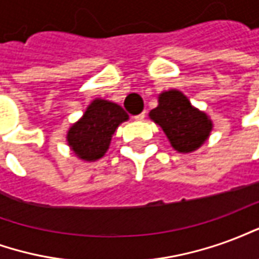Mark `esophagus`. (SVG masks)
Returning a JSON list of instances; mask_svg holds the SVG:
<instances>
[{
  "label": "esophagus",
  "mask_w": 259,
  "mask_h": 259,
  "mask_svg": "<svg viewBox=\"0 0 259 259\" xmlns=\"http://www.w3.org/2000/svg\"><path fill=\"white\" fill-rule=\"evenodd\" d=\"M144 118H146V111H143V112L139 113V115H136L135 116L136 120H144Z\"/></svg>",
  "instance_id": "obj_1"
}]
</instances>
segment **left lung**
<instances>
[{
    "label": "left lung",
    "instance_id": "8db88e82",
    "mask_svg": "<svg viewBox=\"0 0 259 259\" xmlns=\"http://www.w3.org/2000/svg\"><path fill=\"white\" fill-rule=\"evenodd\" d=\"M170 144L179 152H191L208 139L211 120L204 112L191 107L190 101L180 91L170 90L159 96V104L150 112Z\"/></svg>",
    "mask_w": 259,
    "mask_h": 259
}]
</instances>
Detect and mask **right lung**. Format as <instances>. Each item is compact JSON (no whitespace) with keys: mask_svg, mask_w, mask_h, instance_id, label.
I'll list each match as a JSON object with an SVG mask.
<instances>
[{"mask_svg":"<svg viewBox=\"0 0 259 259\" xmlns=\"http://www.w3.org/2000/svg\"><path fill=\"white\" fill-rule=\"evenodd\" d=\"M127 113L118 104L94 100L77 123L68 132V143L81 159L96 161L107 152L115 130Z\"/></svg>","mask_w":259,"mask_h":259,"instance_id":"add662e5","label":"right lung"}]
</instances>
